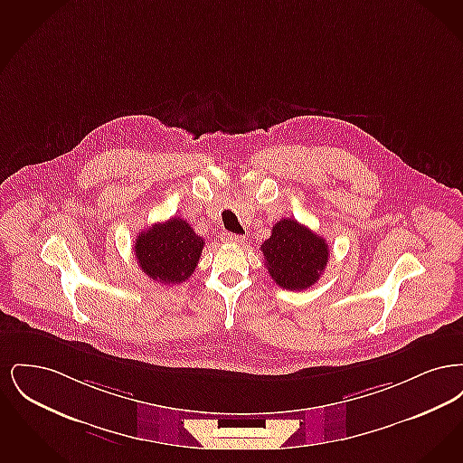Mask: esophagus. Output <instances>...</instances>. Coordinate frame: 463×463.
<instances>
[{
    "mask_svg": "<svg viewBox=\"0 0 463 463\" xmlns=\"http://www.w3.org/2000/svg\"><path fill=\"white\" fill-rule=\"evenodd\" d=\"M223 240L227 242H234V244H240V242H244V238L240 236V234H232V232H227V234H223Z\"/></svg>",
    "mask_w": 463,
    "mask_h": 463,
    "instance_id": "obj_1",
    "label": "esophagus"
}]
</instances>
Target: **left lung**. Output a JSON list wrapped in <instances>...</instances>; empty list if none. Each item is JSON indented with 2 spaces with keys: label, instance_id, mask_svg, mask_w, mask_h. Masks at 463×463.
Wrapping results in <instances>:
<instances>
[{
  "label": "left lung",
  "instance_id": "8db88e82",
  "mask_svg": "<svg viewBox=\"0 0 463 463\" xmlns=\"http://www.w3.org/2000/svg\"><path fill=\"white\" fill-rule=\"evenodd\" d=\"M260 250L272 281L291 291L316 285L330 257L326 240L293 219L278 222Z\"/></svg>",
  "mask_w": 463,
  "mask_h": 463
}]
</instances>
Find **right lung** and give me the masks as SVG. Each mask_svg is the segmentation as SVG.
I'll return each instance as SVG.
<instances>
[{
	"mask_svg": "<svg viewBox=\"0 0 463 463\" xmlns=\"http://www.w3.org/2000/svg\"><path fill=\"white\" fill-rule=\"evenodd\" d=\"M199 238L184 219H170L142 231L135 241V259L142 272L163 285H178L191 278L203 251Z\"/></svg>",
	"mask_w": 463,
	"mask_h": 463,
	"instance_id": "right-lung-1",
	"label": "right lung"
}]
</instances>
